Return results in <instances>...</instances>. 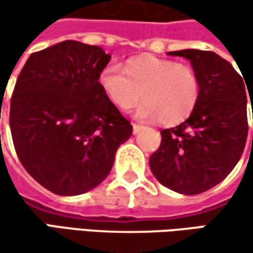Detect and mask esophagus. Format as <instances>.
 <instances>
[{"instance_id":"1","label":"esophagus","mask_w":253,"mask_h":253,"mask_svg":"<svg viewBox=\"0 0 253 253\" xmlns=\"http://www.w3.org/2000/svg\"><path fill=\"white\" fill-rule=\"evenodd\" d=\"M142 128H143V127L139 126V125H133V133H134V134H137Z\"/></svg>"}]
</instances>
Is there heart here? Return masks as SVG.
Returning a JSON list of instances; mask_svg holds the SVG:
<instances>
[{
	"label": "heart",
	"instance_id": "obj_1",
	"mask_svg": "<svg viewBox=\"0 0 253 253\" xmlns=\"http://www.w3.org/2000/svg\"><path fill=\"white\" fill-rule=\"evenodd\" d=\"M99 86L122 111L133 108L142 95L143 102L136 110V117L160 119L166 126L186 120L201 93L199 77L190 66L152 55L127 61L125 70L116 64L105 66L99 73Z\"/></svg>",
	"mask_w": 253,
	"mask_h": 253
}]
</instances>
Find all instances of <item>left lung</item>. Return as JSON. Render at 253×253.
Wrapping results in <instances>:
<instances>
[{
  "instance_id": "obj_1",
  "label": "left lung",
  "mask_w": 253,
  "mask_h": 253,
  "mask_svg": "<svg viewBox=\"0 0 253 253\" xmlns=\"http://www.w3.org/2000/svg\"><path fill=\"white\" fill-rule=\"evenodd\" d=\"M169 54L190 61L201 93L186 122L161 130V145L151 155L149 167L163 186L198 195L223 181L240 160L248 137L246 102L253 87L215 52L181 49Z\"/></svg>"
}]
</instances>
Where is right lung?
I'll list each match as a JSON object with an SVG mask.
<instances>
[{
  "instance_id": "right-lung-1",
  "label": "right lung",
  "mask_w": 253,
  "mask_h": 253,
  "mask_svg": "<svg viewBox=\"0 0 253 253\" xmlns=\"http://www.w3.org/2000/svg\"><path fill=\"white\" fill-rule=\"evenodd\" d=\"M110 60L101 46L63 41L32 54L17 77L10 104L14 148L26 171L55 195L76 196L102 183L131 136L98 82Z\"/></svg>"
}]
</instances>
